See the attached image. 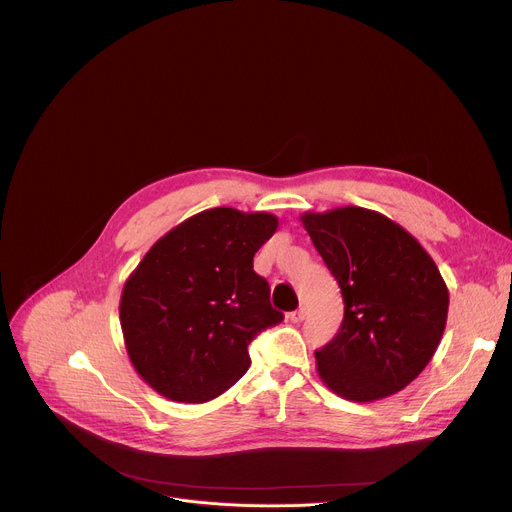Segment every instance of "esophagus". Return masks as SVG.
<instances>
[{"mask_svg": "<svg viewBox=\"0 0 512 512\" xmlns=\"http://www.w3.org/2000/svg\"><path fill=\"white\" fill-rule=\"evenodd\" d=\"M304 318H306V310H304V308H300V310H296V312H289V314H287V320H289V322H294V324L302 322Z\"/></svg>", "mask_w": 512, "mask_h": 512, "instance_id": "34e87169", "label": "esophagus"}]
</instances>
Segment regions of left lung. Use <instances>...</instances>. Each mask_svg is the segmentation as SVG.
Here are the masks:
<instances>
[{
  "instance_id": "obj_1",
  "label": "left lung",
  "mask_w": 512,
  "mask_h": 512,
  "mask_svg": "<svg viewBox=\"0 0 512 512\" xmlns=\"http://www.w3.org/2000/svg\"><path fill=\"white\" fill-rule=\"evenodd\" d=\"M300 221L344 300L338 334L316 350L320 379L356 403L395 395L427 367L446 330L450 294L440 269L381 212L342 206Z\"/></svg>"
}]
</instances>
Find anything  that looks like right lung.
Instances as JSON below:
<instances>
[{
	"label": "right lung",
	"mask_w": 512,
	"mask_h": 512,
	"mask_svg": "<svg viewBox=\"0 0 512 512\" xmlns=\"http://www.w3.org/2000/svg\"><path fill=\"white\" fill-rule=\"evenodd\" d=\"M269 212L218 206L168 231L127 277L119 320L137 375L156 393L204 403L249 369L247 346L283 320L253 257L277 229Z\"/></svg>",
	"instance_id": "add662e5"
}]
</instances>
